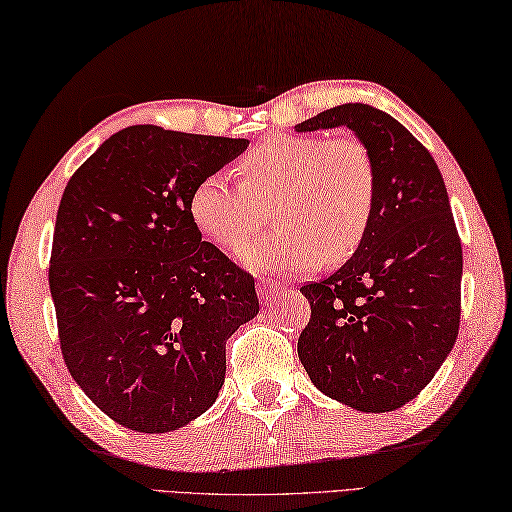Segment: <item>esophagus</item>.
Returning <instances> with one entry per match:
<instances>
[{"mask_svg":"<svg viewBox=\"0 0 512 512\" xmlns=\"http://www.w3.org/2000/svg\"><path fill=\"white\" fill-rule=\"evenodd\" d=\"M283 289H285V287H280V285H276V283H271V280H267V283H260V285L256 287L260 300L267 302V305H269L271 300H276L280 294H283Z\"/></svg>","mask_w":512,"mask_h":512,"instance_id":"obj_1","label":"esophagus"}]
</instances>
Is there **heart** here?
<instances>
[{"mask_svg":"<svg viewBox=\"0 0 512 512\" xmlns=\"http://www.w3.org/2000/svg\"><path fill=\"white\" fill-rule=\"evenodd\" d=\"M241 181L212 172L190 196V214L207 241L238 249L269 223L280 227L243 249L254 267L311 269L349 258L367 236L378 174L367 145L342 134H271L238 163Z\"/></svg>","mask_w":512,"mask_h":512,"instance_id":"1","label":"heart"}]
</instances>
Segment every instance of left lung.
<instances>
[{
  "mask_svg": "<svg viewBox=\"0 0 512 512\" xmlns=\"http://www.w3.org/2000/svg\"><path fill=\"white\" fill-rule=\"evenodd\" d=\"M347 125L367 145L378 194L367 236L336 274L300 287L311 318L298 358L329 398L395 411L417 398L460 331L462 241L431 152L391 114L344 103L296 125Z\"/></svg>",
  "mask_w": 512,
  "mask_h": 512,
  "instance_id": "1",
  "label": "left lung"
}]
</instances>
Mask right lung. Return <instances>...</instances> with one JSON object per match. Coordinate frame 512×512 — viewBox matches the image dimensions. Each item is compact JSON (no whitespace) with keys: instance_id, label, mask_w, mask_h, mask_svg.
Masks as SVG:
<instances>
[{"instance_id":"obj_1","label":"right lung","mask_w":512,"mask_h":512,"mask_svg":"<svg viewBox=\"0 0 512 512\" xmlns=\"http://www.w3.org/2000/svg\"><path fill=\"white\" fill-rule=\"evenodd\" d=\"M247 145L130 125L61 196L48 269L61 356L125 429L168 433L210 409L227 338L258 314L254 276L203 241L190 214L198 181Z\"/></svg>"}]
</instances>
